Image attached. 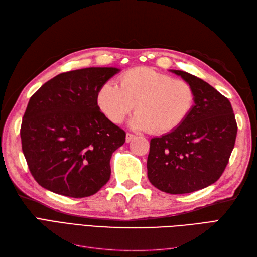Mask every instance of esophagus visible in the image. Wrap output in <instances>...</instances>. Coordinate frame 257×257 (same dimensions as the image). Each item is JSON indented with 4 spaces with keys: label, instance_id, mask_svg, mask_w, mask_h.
Returning <instances> with one entry per match:
<instances>
[{
    "label": "esophagus",
    "instance_id": "obj_1",
    "mask_svg": "<svg viewBox=\"0 0 257 257\" xmlns=\"http://www.w3.org/2000/svg\"><path fill=\"white\" fill-rule=\"evenodd\" d=\"M133 138H135V135L131 134V133H126V137H125L126 143H130L131 141H133Z\"/></svg>",
    "mask_w": 257,
    "mask_h": 257
}]
</instances>
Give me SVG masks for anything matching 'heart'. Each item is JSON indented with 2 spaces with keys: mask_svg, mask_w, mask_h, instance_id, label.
<instances>
[{
  "mask_svg": "<svg viewBox=\"0 0 257 257\" xmlns=\"http://www.w3.org/2000/svg\"><path fill=\"white\" fill-rule=\"evenodd\" d=\"M195 90L184 80L175 79L150 68L130 69L119 78V87L106 81L96 93L99 111L120 124L135 106L131 125L163 135L180 127L195 105Z\"/></svg>",
  "mask_w": 257,
  "mask_h": 257,
  "instance_id": "obj_1",
  "label": "heart"
}]
</instances>
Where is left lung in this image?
I'll return each instance as SVG.
<instances>
[{"label":"left lung","instance_id":"1","mask_svg":"<svg viewBox=\"0 0 257 257\" xmlns=\"http://www.w3.org/2000/svg\"><path fill=\"white\" fill-rule=\"evenodd\" d=\"M172 72L195 90V105L180 127L150 141L148 179L162 192L185 194L219 180L234 149L238 127L227 97L196 76Z\"/></svg>","mask_w":257,"mask_h":257}]
</instances>
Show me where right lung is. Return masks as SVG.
<instances>
[{"label":"right lung","instance_id":"obj_1","mask_svg":"<svg viewBox=\"0 0 257 257\" xmlns=\"http://www.w3.org/2000/svg\"><path fill=\"white\" fill-rule=\"evenodd\" d=\"M120 71L88 67L59 74L31 96L20 136L31 174L43 188L81 198L110 178L112 153L125 132L99 111L96 93Z\"/></svg>","mask_w":257,"mask_h":257}]
</instances>
